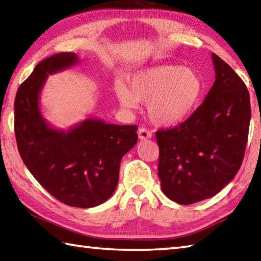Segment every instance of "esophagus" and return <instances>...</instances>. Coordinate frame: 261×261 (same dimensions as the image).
I'll return each instance as SVG.
<instances>
[{
    "mask_svg": "<svg viewBox=\"0 0 261 261\" xmlns=\"http://www.w3.org/2000/svg\"><path fill=\"white\" fill-rule=\"evenodd\" d=\"M138 137L141 140L149 139V138H152V132L148 131L147 129H145V127H140V129L138 130Z\"/></svg>",
    "mask_w": 261,
    "mask_h": 261,
    "instance_id": "obj_1",
    "label": "esophagus"
}]
</instances>
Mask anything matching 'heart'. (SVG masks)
<instances>
[{
  "mask_svg": "<svg viewBox=\"0 0 261 261\" xmlns=\"http://www.w3.org/2000/svg\"><path fill=\"white\" fill-rule=\"evenodd\" d=\"M130 88L116 85L123 108L136 109L147 102V114L158 125L179 124L191 116L204 94V81L196 70L182 65L163 64L139 70L129 78Z\"/></svg>",
  "mask_w": 261,
  "mask_h": 261,
  "instance_id": "1",
  "label": "heart"
}]
</instances>
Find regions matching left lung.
Wrapping results in <instances>:
<instances>
[{
  "mask_svg": "<svg viewBox=\"0 0 261 261\" xmlns=\"http://www.w3.org/2000/svg\"><path fill=\"white\" fill-rule=\"evenodd\" d=\"M215 82L187 121L156 131L158 175L163 193L180 205L219 193L244 159L251 120L249 91L241 77L212 54Z\"/></svg>",
  "mask_w": 261,
  "mask_h": 261,
  "instance_id": "8db88e82",
  "label": "left lung"
}]
</instances>
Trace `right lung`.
Masks as SVG:
<instances>
[{"label": "right lung", "mask_w": 261, "mask_h": 261, "mask_svg": "<svg viewBox=\"0 0 261 261\" xmlns=\"http://www.w3.org/2000/svg\"><path fill=\"white\" fill-rule=\"evenodd\" d=\"M79 62L74 53L41 61L19 86L15 99V135L21 160L33 177L65 205L90 208L115 192L122 158L135 146L136 125L108 124L88 117L69 130L54 129L39 99L48 74Z\"/></svg>", "instance_id": "add662e5"}]
</instances>
